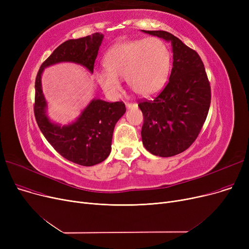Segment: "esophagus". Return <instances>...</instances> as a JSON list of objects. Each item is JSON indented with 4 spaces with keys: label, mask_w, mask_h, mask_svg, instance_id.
<instances>
[{
    "label": "esophagus",
    "mask_w": 249,
    "mask_h": 249,
    "mask_svg": "<svg viewBox=\"0 0 249 249\" xmlns=\"http://www.w3.org/2000/svg\"><path fill=\"white\" fill-rule=\"evenodd\" d=\"M126 107L128 109L132 108V107H137V104H133V103H129V102H126Z\"/></svg>",
    "instance_id": "1"
}]
</instances>
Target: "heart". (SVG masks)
Returning <instances> with one entry per match:
<instances>
[{"label": "heart", "mask_w": 249, "mask_h": 249, "mask_svg": "<svg viewBox=\"0 0 249 249\" xmlns=\"http://www.w3.org/2000/svg\"><path fill=\"white\" fill-rule=\"evenodd\" d=\"M107 71L97 73V81L109 96H117L121 80L141 97H150L164 87L169 69L171 52L158 37L121 41L114 44L105 54Z\"/></svg>", "instance_id": "obj_1"}]
</instances>
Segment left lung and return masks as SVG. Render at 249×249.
Instances as JSON below:
<instances>
[{
    "mask_svg": "<svg viewBox=\"0 0 249 249\" xmlns=\"http://www.w3.org/2000/svg\"><path fill=\"white\" fill-rule=\"evenodd\" d=\"M172 43L174 62L169 81L153 100L139 101L143 114L142 143L150 153L169 158L197 139L211 103V88L199 54L166 31H146Z\"/></svg>",
    "mask_w": 249,
    "mask_h": 249,
    "instance_id": "1",
    "label": "left lung"
}]
</instances>
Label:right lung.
<instances>
[{
    "label": "right lung",
    "mask_w": 249,
    "mask_h": 249,
    "mask_svg": "<svg viewBox=\"0 0 249 249\" xmlns=\"http://www.w3.org/2000/svg\"><path fill=\"white\" fill-rule=\"evenodd\" d=\"M103 38V34L94 33L63 42L41 64L35 80L34 115L38 127L61 156L84 166L98 164L109 156L114 128L126 112L125 104L93 99L72 123L63 126L53 123L46 114L41 75L44 69L59 62L81 64L93 73Z\"/></svg>",
    "instance_id": "right-lung-1"
}]
</instances>
